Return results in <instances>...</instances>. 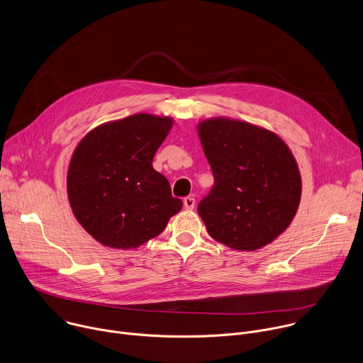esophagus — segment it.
Masks as SVG:
<instances>
[{
	"label": "esophagus",
	"instance_id": "34e87169",
	"mask_svg": "<svg viewBox=\"0 0 363 363\" xmlns=\"http://www.w3.org/2000/svg\"><path fill=\"white\" fill-rule=\"evenodd\" d=\"M184 206H185V210H194V206H195V198H192V196L184 198Z\"/></svg>",
	"mask_w": 363,
	"mask_h": 363
}]
</instances>
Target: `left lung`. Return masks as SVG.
Returning <instances> with one entry per match:
<instances>
[{
	"label": "left lung",
	"mask_w": 363,
	"mask_h": 363,
	"mask_svg": "<svg viewBox=\"0 0 363 363\" xmlns=\"http://www.w3.org/2000/svg\"><path fill=\"white\" fill-rule=\"evenodd\" d=\"M214 186L198 205L208 234L237 251L273 242L291 224L301 177L286 142L274 132L231 118L196 126Z\"/></svg>",
	"instance_id": "8db88e82"
}]
</instances>
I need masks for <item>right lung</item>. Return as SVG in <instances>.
Wrapping results in <instances>:
<instances>
[{"instance_id":"1","label":"right lung","mask_w":363,"mask_h":363,"mask_svg":"<svg viewBox=\"0 0 363 363\" xmlns=\"http://www.w3.org/2000/svg\"><path fill=\"white\" fill-rule=\"evenodd\" d=\"M174 119L136 113L91 129L67 169V196L80 225L100 244L138 248L181 211L168 179L152 168Z\"/></svg>"}]
</instances>
